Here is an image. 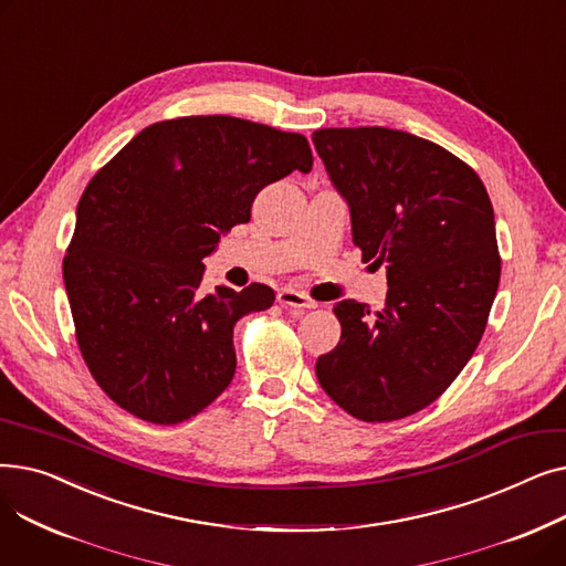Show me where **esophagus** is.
I'll list each match as a JSON object with an SVG mask.
<instances>
[{"label": "esophagus", "instance_id": "obj_1", "mask_svg": "<svg viewBox=\"0 0 566 566\" xmlns=\"http://www.w3.org/2000/svg\"><path fill=\"white\" fill-rule=\"evenodd\" d=\"M277 303H280L282 307H286V310H293V312H305V310L316 307L314 301H310L305 293L293 291V289H282V291L277 293Z\"/></svg>", "mask_w": 566, "mask_h": 566}]
</instances>
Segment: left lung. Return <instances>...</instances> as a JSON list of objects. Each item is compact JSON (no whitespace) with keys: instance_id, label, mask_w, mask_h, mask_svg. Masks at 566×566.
Segmentation results:
<instances>
[{"instance_id":"left-lung-1","label":"left lung","mask_w":566,"mask_h":566,"mask_svg":"<svg viewBox=\"0 0 566 566\" xmlns=\"http://www.w3.org/2000/svg\"><path fill=\"white\" fill-rule=\"evenodd\" d=\"M312 142L348 201L363 261L385 265L378 312L342 301L339 344L316 378L363 422H392L433 403L472 358L500 284L489 192L470 165L429 139L360 126Z\"/></svg>"}]
</instances>
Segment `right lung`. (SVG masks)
<instances>
[{"label":"right lung","mask_w":566,"mask_h":566,"mask_svg":"<svg viewBox=\"0 0 566 566\" xmlns=\"http://www.w3.org/2000/svg\"><path fill=\"white\" fill-rule=\"evenodd\" d=\"M305 135L224 114L178 116L135 135L84 188L64 256L82 358L135 418L178 424L233 378V325L275 291L199 289L220 233L250 222L254 197L312 169Z\"/></svg>","instance_id":"1"}]
</instances>
